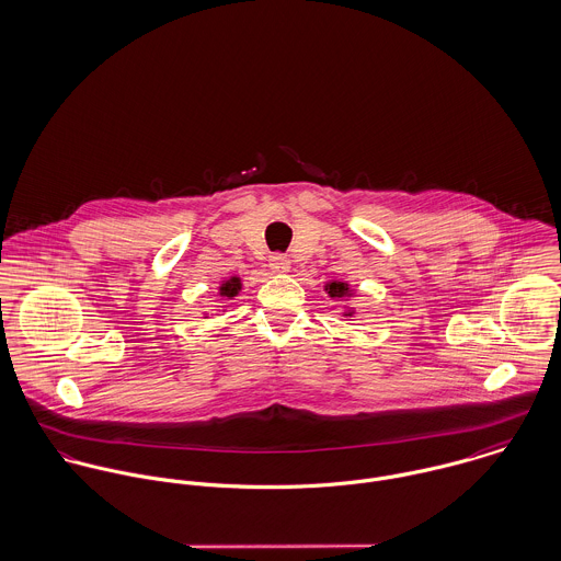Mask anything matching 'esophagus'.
I'll return each mask as SVG.
<instances>
[{
  "instance_id": "1",
  "label": "esophagus",
  "mask_w": 561,
  "mask_h": 561,
  "mask_svg": "<svg viewBox=\"0 0 561 561\" xmlns=\"http://www.w3.org/2000/svg\"><path fill=\"white\" fill-rule=\"evenodd\" d=\"M289 259L285 256V254H272L270 256V270L272 272H276V274H285V272H289Z\"/></svg>"
}]
</instances>
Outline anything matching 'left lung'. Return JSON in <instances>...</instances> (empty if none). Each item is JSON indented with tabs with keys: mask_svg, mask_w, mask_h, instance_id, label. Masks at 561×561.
Here are the masks:
<instances>
[{
	"mask_svg": "<svg viewBox=\"0 0 561 561\" xmlns=\"http://www.w3.org/2000/svg\"><path fill=\"white\" fill-rule=\"evenodd\" d=\"M328 294L332 298H343V296H347V287H345V283H330Z\"/></svg>",
	"mask_w": 561,
	"mask_h": 561,
	"instance_id": "obj_1",
	"label": "left lung"
}]
</instances>
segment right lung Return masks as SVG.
Here are the masks:
<instances>
[{
	"mask_svg": "<svg viewBox=\"0 0 561 561\" xmlns=\"http://www.w3.org/2000/svg\"><path fill=\"white\" fill-rule=\"evenodd\" d=\"M238 291H240V278H231V280H227L222 287H220V294L222 296H227V298H233V296H238Z\"/></svg>",
	"mask_w": 561,
	"mask_h": 561,
	"instance_id": "1",
	"label": "right lung"
}]
</instances>
